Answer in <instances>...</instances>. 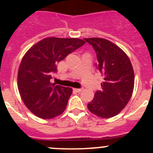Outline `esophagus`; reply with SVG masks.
I'll return each mask as SVG.
<instances>
[{"label": "esophagus", "instance_id": "obj_1", "mask_svg": "<svg viewBox=\"0 0 153 153\" xmlns=\"http://www.w3.org/2000/svg\"><path fill=\"white\" fill-rule=\"evenodd\" d=\"M74 90L76 91L77 92H81V91L83 90V88H81V89H76V88H75V89H74Z\"/></svg>", "mask_w": 153, "mask_h": 153}]
</instances>
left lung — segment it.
Wrapping results in <instances>:
<instances>
[{
	"label": "left lung",
	"mask_w": 153,
	"mask_h": 153,
	"mask_svg": "<svg viewBox=\"0 0 153 153\" xmlns=\"http://www.w3.org/2000/svg\"><path fill=\"white\" fill-rule=\"evenodd\" d=\"M97 54L98 71L104 76L101 89L97 90L88 109L100 118L118 115L129 102L134 89L135 76L130 60L124 51L108 40L84 38Z\"/></svg>",
	"instance_id": "1"
}]
</instances>
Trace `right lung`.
I'll return each instance as SVG.
<instances>
[{"label":"right lung","mask_w":153,"mask_h":153,"mask_svg":"<svg viewBox=\"0 0 153 153\" xmlns=\"http://www.w3.org/2000/svg\"><path fill=\"white\" fill-rule=\"evenodd\" d=\"M85 44L78 38H46L26 52L18 73V87L26 106L36 116L51 119L64 112L72 88L50 82L57 64Z\"/></svg>","instance_id":"1"}]
</instances>
